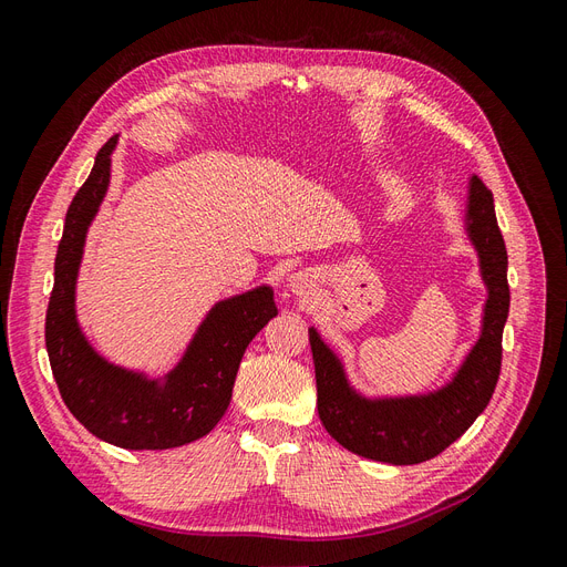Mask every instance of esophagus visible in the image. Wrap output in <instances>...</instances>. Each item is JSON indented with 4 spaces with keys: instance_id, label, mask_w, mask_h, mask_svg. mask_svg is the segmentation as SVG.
<instances>
[{
    "instance_id": "obj_1",
    "label": "esophagus",
    "mask_w": 567,
    "mask_h": 567,
    "mask_svg": "<svg viewBox=\"0 0 567 567\" xmlns=\"http://www.w3.org/2000/svg\"><path fill=\"white\" fill-rule=\"evenodd\" d=\"M288 288L298 298H310L317 288V274L312 269H298L288 277Z\"/></svg>"
}]
</instances>
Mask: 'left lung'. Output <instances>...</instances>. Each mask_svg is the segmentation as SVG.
Returning a JSON list of instances; mask_svg holds the SVG:
<instances>
[{"label": "left lung", "instance_id": "obj_1", "mask_svg": "<svg viewBox=\"0 0 567 567\" xmlns=\"http://www.w3.org/2000/svg\"><path fill=\"white\" fill-rule=\"evenodd\" d=\"M466 234L487 286L483 329L450 383L406 398H367L357 392L338 354L310 329L317 373V409L329 435L364 458L411 466L437 456L468 431L492 400L502 369V336L508 317V255L496 225L494 198L477 177L468 182Z\"/></svg>", "mask_w": 567, "mask_h": 567}]
</instances>
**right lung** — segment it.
Here are the masks:
<instances>
[{
  "mask_svg": "<svg viewBox=\"0 0 567 567\" xmlns=\"http://www.w3.org/2000/svg\"><path fill=\"white\" fill-rule=\"evenodd\" d=\"M115 144L111 136L101 146L65 213L44 326L49 364L65 406L92 435L123 450H173L208 435L225 416L248 342L279 310L269 286L215 302L163 379L117 367L90 346L75 315V284L84 238L109 192Z\"/></svg>",
  "mask_w": 567,
  "mask_h": 567,
  "instance_id": "right-lung-1",
  "label": "right lung"
}]
</instances>
